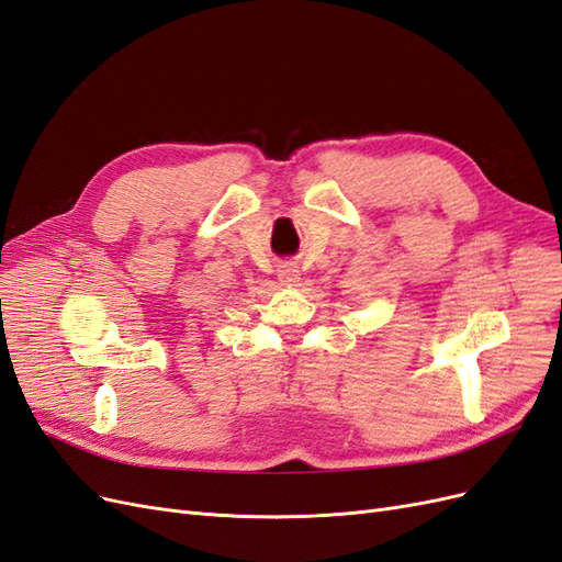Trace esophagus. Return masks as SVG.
<instances>
[{
	"instance_id": "obj_1",
	"label": "esophagus",
	"mask_w": 562,
	"mask_h": 562,
	"mask_svg": "<svg viewBox=\"0 0 562 562\" xmlns=\"http://www.w3.org/2000/svg\"><path fill=\"white\" fill-rule=\"evenodd\" d=\"M279 281L285 288H295L300 283V271L293 262H281L279 265Z\"/></svg>"
}]
</instances>
